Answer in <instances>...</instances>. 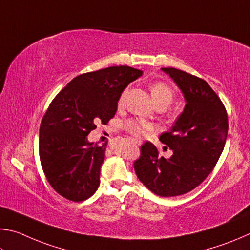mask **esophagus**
Masks as SVG:
<instances>
[{
	"instance_id": "obj_1",
	"label": "esophagus",
	"mask_w": 250,
	"mask_h": 250,
	"mask_svg": "<svg viewBox=\"0 0 250 250\" xmlns=\"http://www.w3.org/2000/svg\"><path fill=\"white\" fill-rule=\"evenodd\" d=\"M135 143H136L137 145H142V142H141V141H136V142H135Z\"/></svg>"
}]
</instances>
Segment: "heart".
Instances as JSON below:
<instances>
[{
	"instance_id": "b5f03b06",
	"label": "heart",
	"mask_w": 250,
	"mask_h": 250,
	"mask_svg": "<svg viewBox=\"0 0 250 250\" xmlns=\"http://www.w3.org/2000/svg\"><path fill=\"white\" fill-rule=\"evenodd\" d=\"M149 90L152 96V100H154L157 107L166 108L172 103L174 94L172 89L167 84V83L161 81L152 82L149 86ZM124 96L125 92L121 95L120 103L123 102ZM123 128H124L128 134L132 135V136L139 138L147 135L148 132H150V130L154 128V126H152L151 123L147 121L139 120V118H130V120H127L123 123Z\"/></svg>"
}]
</instances>
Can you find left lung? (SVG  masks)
Instances as JSON below:
<instances>
[{
	"label": "left lung",
	"mask_w": 250,
	"mask_h": 250,
	"mask_svg": "<svg viewBox=\"0 0 250 250\" xmlns=\"http://www.w3.org/2000/svg\"><path fill=\"white\" fill-rule=\"evenodd\" d=\"M181 90L186 106L160 142L172 150L169 159L146 142L134 163L144 186L159 196L188 193L204 181L224 149L229 120L221 99L207 81L176 68H161Z\"/></svg>",
	"instance_id": "obj_1"
}]
</instances>
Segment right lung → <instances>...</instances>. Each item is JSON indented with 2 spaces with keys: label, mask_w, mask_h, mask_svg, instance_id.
<instances>
[{
  "label": "right lung",
  "mask_w": 250,
  "mask_h": 250,
  "mask_svg": "<svg viewBox=\"0 0 250 250\" xmlns=\"http://www.w3.org/2000/svg\"><path fill=\"white\" fill-rule=\"evenodd\" d=\"M142 74L128 65L83 73L52 100L39 128V158L57 193L81 202L98 190L106 143H90L87 135L114 117L122 92Z\"/></svg>",
  "instance_id": "obj_1"
}]
</instances>
